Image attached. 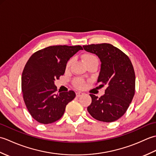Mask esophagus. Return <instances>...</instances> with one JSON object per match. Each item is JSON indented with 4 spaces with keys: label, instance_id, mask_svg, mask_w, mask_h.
<instances>
[{
    "label": "esophagus",
    "instance_id": "esophagus-1",
    "mask_svg": "<svg viewBox=\"0 0 156 156\" xmlns=\"http://www.w3.org/2000/svg\"><path fill=\"white\" fill-rule=\"evenodd\" d=\"M76 97H80V96L83 94V93H82V92H77L76 93Z\"/></svg>",
    "mask_w": 156,
    "mask_h": 156
}]
</instances>
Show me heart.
I'll return each instance as SVG.
<instances>
[{
    "label": "heart",
    "instance_id": "obj_1",
    "mask_svg": "<svg viewBox=\"0 0 156 156\" xmlns=\"http://www.w3.org/2000/svg\"><path fill=\"white\" fill-rule=\"evenodd\" d=\"M82 58H83V60L85 63V64L87 66L90 64H94V63L98 64V58L93 54H84L83 56H82ZM73 60H74V59L70 58L67 62V63H66V67H65L66 70H68L69 68H70ZM72 84L74 85V87H76L78 89H83L86 87V81L84 80V79L80 78H76L74 79L72 81Z\"/></svg>",
    "mask_w": 156,
    "mask_h": 156
}]
</instances>
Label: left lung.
Listing matches in <instances>:
<instances>
[{"label":"left lung","instance_id":"1","mask_svg":"<svg viewBox=\"0 0 156 156\" xmlns=\"http://www.w3.org/2000/svg\"><path fill=\"white\" fill-rule=\"evenodd\" d=\"M83 48L100 58L101 68L97 84L107 86L105 94L100 98L90 94L92 102L87 110L98 121H117L127 111L135 94V74L130 59L109 44L83 45Z\"/></svg>","mask_w":156,"mask_h":156}]
</instances>
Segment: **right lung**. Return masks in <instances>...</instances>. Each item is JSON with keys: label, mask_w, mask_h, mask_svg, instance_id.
Segmentation results:
<instances>
[{"label": "right lung", "mask_w": 156, "mask_h": 156, "mask_svg": "<svg viewBox=\"0 0 156 156\" xmlns=\"http://www.w3.org/2000/svg\"><path fill=\"white\" fill-rule=\"evenodd\" d=\"M80 49V45L49 46L35 52L26 63L21 77L23 97L35 121L49 124L59 120L75 98L73 90L56 93L54 80L64 75L66 63Z\"/></svg>", "instance_id": "add662e5"}]
</instances>
